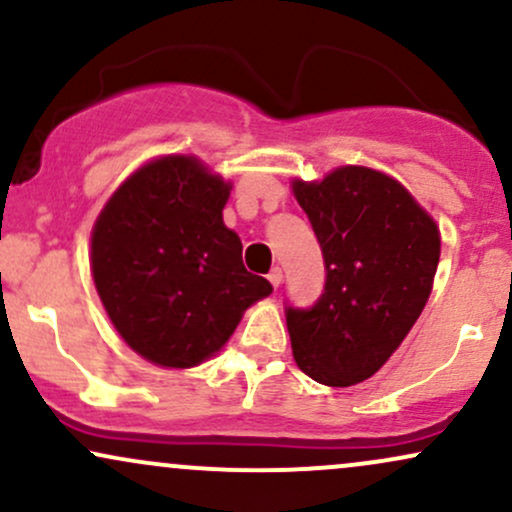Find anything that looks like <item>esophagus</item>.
<instances>
[{
	"instance_id": "esophagus-1",
	"label": "esophagus",
	"mask_w": 512,
	"mask_h": 512,
	"mask_svg": "<svg viewBox=\"0 0 512 512\" xmlns=\"http://www.w3.org/2000/svg\"><path fill=\"white\" fill-rule=\"evenodd\" d=\"M267 279H269V284L274 286V289H279V284H281V281H284V272H281L279 267H274L272 272L267 274Z\"/></svg>"
}]
</instances>
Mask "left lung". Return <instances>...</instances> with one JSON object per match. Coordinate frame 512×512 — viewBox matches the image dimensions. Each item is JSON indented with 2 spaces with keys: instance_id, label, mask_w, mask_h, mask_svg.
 I'll use <instances>...</instances> for the list:
<instances>
[{
  "instance_id": "left-lung-1",
  "label": "left lung",
  "mask_w": 512,
  "mask_h": 512,
  "mask_svg": "<svg viewBox=\"0 0 512 512\" xmlns=\"http://www.w3.org/2000/svg\"><path fill=\"white\" fill-rule=\"evenodd\" d=\"M325 260V291L310 308L286 305L298 368L349 387L378 373L431 296L440 231L407 187L363 166L293 182Z\"/></svg>"
}]
</instances>
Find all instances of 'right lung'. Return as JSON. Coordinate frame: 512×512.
Instances as JSON below:
<instances>
[{"label":"right lung","instance_id":"add662e5","mask_svg":"<svg viewBox=\"0 0 512 512\" xmlns=\"http://www.w3.org/2000/svg\"><path fill=\"white\" fill-rule=\"evenodd\" d=\"M231 182L195 156H163L117 187L91 233V272L105 313L146 361L192 368L228 342L272 293L243 264L223 223Z\"/></svg>","mask_w":512,"mask_h":512}]
</instances>
